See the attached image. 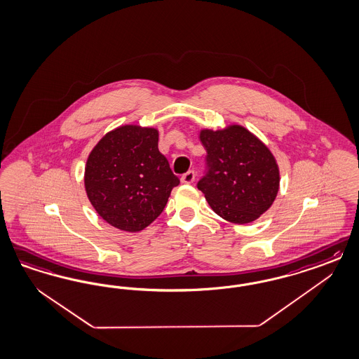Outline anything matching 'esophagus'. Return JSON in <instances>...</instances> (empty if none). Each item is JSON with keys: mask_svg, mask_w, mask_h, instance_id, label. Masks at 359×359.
<instances>
[{"mask_svg": "<svg viewBox=\"0 0 359 359\" xmlns=\"http://www.w3.org/2000/svg\"><path fill=\"white\" fill-rule=\"evenodd\" d=\"M196 180V173H194V170H189L187 173L184 174L182 177H181V181H182V184H193V181Z\"/></svg>", "mask_w": 359, "mask_h": 359, "instance_id": "esophagus-1", "label": "esophagus"}]
</instances>
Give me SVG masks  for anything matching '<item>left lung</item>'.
Instances as JSON below:
<instances>
[{
	"label": "left lung",
	"mask_w": 359,
	"mask_h": 359,
	"mask_svg": "<svg viewBox=\"0 0 359 359\" xmlns=\"http://www.w3.org/2000/svg\"><path fill=\"white\" fill-rule=\"evenodd\" d=\"M206 174L198 189L219 217L236 224L257 219L272 206L280 186L278 166L266 145L242 126L202 129Z\"/></svg>",
	"instance_id": "1"
}]
</instances>
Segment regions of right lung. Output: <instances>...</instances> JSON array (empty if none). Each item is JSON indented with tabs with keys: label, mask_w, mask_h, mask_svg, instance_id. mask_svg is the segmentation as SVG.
Listing matches in <instances>:
<instances>
[{
	"label": "right lung",
	"mask_w": 359,
	"mask_h": 359,
	"mask_svg": "<svg viewBox=\"0 0 359 359\" xmlns=\"http://www.w3.org/2000/svg\"><path fill=\"white\" fill-rule=\"evenodd\" d=\"M180 180L158 151V130L123 126L108 132L90 153L86 193L103 219L118 230L148 227L166 206Z\"/></svg>",
	"instance_id": "1"
}]
</instances>
